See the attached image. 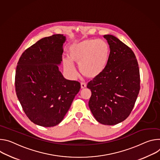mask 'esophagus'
I'll return each instance as SVG.
<instances>
[{
    "instance_id": "1",
    "label": "esophagus",
    "mask_w": 160,
    "mask_h": 160,
    "mask_svg": "<svg viewBox=\"0 0 160 160\" xmlns=\"http://www.w3.org/2000/svg\"><path fill=\"white\" fill-rule=\"evenodd\" d=\"M86 84H85V83H81V89H84V88H86Z\"/></svg>"
}]
</instances>
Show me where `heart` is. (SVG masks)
<instances>
[{"instance_id":"obj_1","label":"heart","mask_w":160,"mask_h":160,"mask_svg":"<svg viewBox=\"0 0 160 160\" xmlns=\"http://www.w3.org/2000/svg\"><path fill=\"white\" fill-rule=\"evenodd\" d=\"M110 54L105 41L87 39L71 45L68 49V60L64 62V68L71 79L76 77L73 63L79 65L81 73L90 79L99 77L108 65Z\"/></svg>"}]
</instances>
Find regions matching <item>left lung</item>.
<instances>
[{
    "mask_svg": "<svg viewBox=\"0 0 160 160\" xmlns=\"http://www.w3.org/2000/svg\"><path fill=\"white\" fill-rule=\"evenodd\" d=\"M110 48L107 67L88 82L92 91L89 108L97 121L114 125L132 111L140 90V73L133 51L112 35H104Z\"/></svg>",
    "mask_w": 160,
    "mask_h": 160,
    "instance_id": "obj_1",
    "label": "left lung"
}]
</instances>
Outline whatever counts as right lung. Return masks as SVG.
I'll return each mask as SVG.
<instances>
[{"label": "right lung", "instance_id": "right-lung-1", "mask_svg": "<svg viewBox=\"0 0 160 160\" xmlns=\"http://www.w3.org/2000/svg\"><path fill=\"white\" fill-rule=\"evenodd\" d=\"M66 37L42 38L26 49L16 70L18 98L29 118L44 127L57 125L68 112L81 84L66 79L59 70Z\"/></svg>", "mask_w": 160, "mask_h": 160}]
</instances>
